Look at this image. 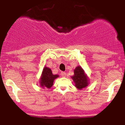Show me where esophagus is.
<instances>
[{
  "mask_svg": "<svg viewBox=\"0 0 125 125\" xmlns=\"http://www.w3.org/2000/svg\"><path fill=\"white\" fill-rule=\"evenodd\" d=\"M61 75L62 77H65L66 76V73L64 72V71H62V72L61 73Z\"/></svg>",
  "mask_w": 125,
  "mask_h": 125,
  "instance_id": "1",
  "label": "esophagus"
}]
</instances>
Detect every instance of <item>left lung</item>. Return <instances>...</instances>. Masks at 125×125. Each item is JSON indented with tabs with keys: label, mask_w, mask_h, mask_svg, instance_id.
<instances>
[{
	"label": "left lung",
	"mask_w": 125,
	"mask_h": 125,
	"mask_svg": "<svg viewBox=\"0 0 125 125\" xmlns=\"http://www.w3.org/2000/svg\"><path fill=\"white\" fill-rule=\"evenodd\" d=\"M71 78L75 83V86L78 89H83L88 85V78L81 67L78 66L75 68L74 75Z\"/></svg>",
	"instance_id": "obj_1"
}]
</instances>
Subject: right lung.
<instances>
[{"instance_id": "add662e5", "label": "right lung", "mask_w": 125, "mask_h": 125, "mask_svg": "<svg viewBox=\"0 0 125 125\" xmlns=\"http://www.w3.org/2000/svg\"><path fill=\"white\" fill-rule=\"evenodd\" d=\"M58 75H54L50 68L45 67L43 70L42 77L41 78L40 84L43 87L50 89L53 85L54 79L57 78Z\"/></svg>"}]
</instances>
